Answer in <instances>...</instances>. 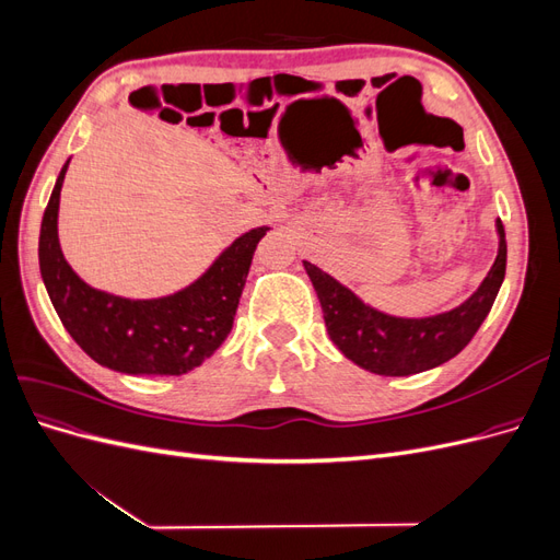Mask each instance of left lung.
Returning <instances> with one entry per match:
<instances>
[{
    "instance_id": "obj_1",
    "label": "left lung",
    "mask_w": 560,
    "mask_h": 560,
    "mask_svg": "<svg viewBox=\"0 0 560 560\" xmlns=\"http://www.w3.org/2000/svg\"><path fill=\"white\" fill-rule=\"evenodd\" d=\"M495 226L500 235L498 257L479 290L457 308L430 317L381 313L315 264L303 261L334 346L350 362L378 376H411L455 358L479 331L504 280L506 241L500 219Z\"/></svg>"
}]
</instances>
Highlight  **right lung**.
<instances>
[{
	"mask_svg": "<svg viewBox=\"0 0 560 560\" xmlns=\"http://www.w3.org/2000/svg\"><path fill=\"white\" fill-rule=\"evenodd\" d=\"M67 161L48 198L39 233V270L50 303L91 360L130 376H182L226 341L268 226L233 241L196 282L161 299H124L93 290L65 261L58 241L60 189Z\"/></svg>",
	"mask_w": 560,
	"mask_h": 560,
	"instance_id": "right-lung-1",
	"label": "right lung"
}]
</instances>
